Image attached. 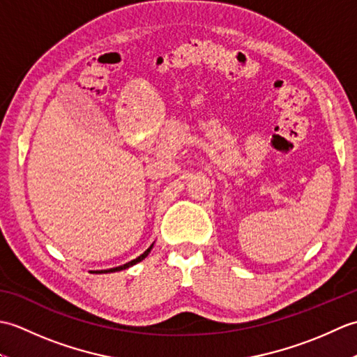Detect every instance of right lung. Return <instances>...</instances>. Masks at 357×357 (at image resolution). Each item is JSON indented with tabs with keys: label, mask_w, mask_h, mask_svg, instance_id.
<instances>
[{
	"label": "right lung",
	"mask_w": 357,
	"mask_h": 357,
	"mask_svg": "<svg viewBox=\"0 0 357 357\" xmlns=\"http://www.w3.org/2000/svg\"><path fill=\"white\" fill-rule=\"evenodd\" d=\"M151 248H153V244H151L146 252H144L141 256H138L136 257V259H133V261H130V262H127V264H124V265H119V267H115V268H109V270H100V271H92V273H115V271H121V270H126V268H128V267H133L135 264H138V262H141L142 259H146V257L149 256V253L151 252Z\"/></svg>",
	"instance_id": "obj_1"
}]
</instances>
